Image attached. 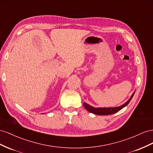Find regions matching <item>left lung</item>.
<instances>
[{
    "instance_id": "left-lung-1",
    "label": "left lung",
    "mask_w": 153,
    "mask_h": 153,
    "mask_svg": "<svg viewBox=\"0 0 153 153\" xmlns=\"http://www.w3.org/2000/svg\"><path fill=\"white\" fill-rule=\"evenodd\" d=\"M135 91L133 93V94L131 96L130 98L126 101L123 105L117 107H113V108H95L92 106H90V104H87L86 102L83 103V106L88 111L94 113V114H96L98 115H111L113 113H115L122 110L123 108L129 104V102L131 101V100L133 98V95L134 94Z\"/></svg>"
}]
</instances>
